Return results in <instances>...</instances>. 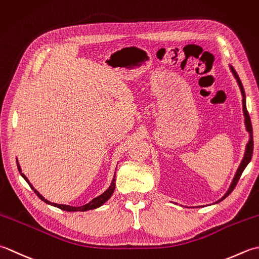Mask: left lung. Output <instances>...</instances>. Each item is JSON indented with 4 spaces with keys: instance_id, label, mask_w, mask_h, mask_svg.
I'll list each match as a JSON object with an SVG mask.
<instances>
[{
    "instance_id": "left-lung-1",
    "label": "left lung",
    "mask_w": 259,
    "mask_h": 259,
    "mask_svg": "<svg viewBox=\"0 0 259 259\" xmlns=\"http://www.w3.org/2000/svg\"><path fill=\"white\" fill-rule=\"evenodd\" d=\"M229 67H230V70H231V72H233V75H234L235 79L237 80V83H238V86H239V88H240V92H241V96H242V112H244L245 126H246V131L248 132V134H249V140H248V143L246 144L244 157H242L240 164H239L238 168H237V171H236V173H235V177H234V179H233V181H231L228 190H227V192L224 194V196L221 197V198L218 200V201H215L214 203H219L220 201H223L224 199H226L227 197L229 196V194H230L231 192H233V190L235 189L237 182H238V180H239L241 173L244 172L245 167L248 165V163L250 162L251 156H252V150H254V140H252V126H251L249 114H248L247 107H246V95H245L244 87H242V83H241V81H240V79H239L238 75H237L236 70L234 69V67L231 66V65H229ZM214 203H213V204H214Z\"/></svg>"
}]
</instances>
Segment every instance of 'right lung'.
Instances as JSON below:
<instances>
[{"label": "right lung", "instance_id": "1", "mask_svg": "<svg viewBox=\"0 0 259 259\" xmlns=\"http://www.w3.org/2000/svg\"><path fill=\"white\" fill-rule=\"evenodd\" d=\"M17 164H18V168H19V172H20V174L21 176H22V178L24 179V180L28 182V184L30 186V188L33 190L34 191V193L36 194V196H38L42 201H45L46 203H48V204H51V205H54V207H57V208H59V209H61V210H65V211H87V210H93V209H96V208H99L100 205H103L105 202L107 201V200L113 196V193H114V190H115V174H116V172H115V174H114V178H113V180H112V183H110V186L108 187V189L106 190V191H105L104 193H102L100 194V196H98L97 198H95V199H93L91 202L89 203H87V204H85V205H81V207H72V205H67V204H58V203H54V202H50V201H48V200L47 199H45L44 197L41 196V194L39 193V191H36V190L33 188V186L32 184L30 183V181L28 180V178H26L24 174L22 173V171H21V166H20V164H19V162H18V160H17Z\"/></svg>", "mask_w": 259, "mask_h": 259}]
</instances>
